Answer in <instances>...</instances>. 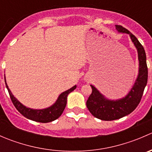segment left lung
Here are the masks:
<instances>
[{"label": "left lung", "mask_w": 152, "mask_h": 152, "mask_svg": "<svg viewBox=\"0 0 152 152\" xmlns=\"http://www.w3.org/2000/svg\"><path fill=\"white\" fill-rule=\"evenodd\" d=\"M118 32L129 34L132 41L136 47L138 53L139 72L134 85L129 93L118 100H109L93 85L92 93L87 101V107L94 117L102 121H113L123 118L135 110L140 103L148 80V67L146 56L142 45L134 35L121 26L115 25Z\"/></svg>", "instance_id": "left-lung-1"}]
</instances>
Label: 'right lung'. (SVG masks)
<instances>
[{
  "label": "right lung",
  "instance_id": "1",
  "mask_svg": "<svg viewBox=\"0 0 152 152\" xmlns=\"http://www.w3.org/2000/svg\"><path fill=\"white\" fill-rule=\"evenodd\" d=\"M5 83L6 87H7L9 93H10L11 100H12L15 108L18 110V112H20V113H21L26 118L30 119L34 121L40 122V123H48V122H51L57 119L62 114L65 107H66L67 98L68 94L76 88V85H75L69 90L61 93L56 102L50 107L45 109H42V110H34V109L28 108V107L23 105L12 95V92L10 91V88L7 85V82H6V79Z\"/></svg>",
  "mask_w": 152,
  "mask_h": 152
}]
</instances>
